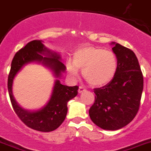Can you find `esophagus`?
Segmentation results:
<instances>
[{"instance_id":"34e87169","label":"esophagus","mask_w":151,"mask_h":151,"mask_svg":"<svg viewBox=\"0 0 151 151\" xmlns=\"http://www.w3.org/2000/svg\"><path fill=\"white\" fill-rule=\"evenodd\" d=\"M86 91V89L85 88L82 87V86H80V87H79V90H78V92H79V93H83V92Z\"/></svg>"}]
</instances>
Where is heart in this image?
<instances>
[{
  "label": "heart",
  "mask_w": 151,
  "mask_h": 151,
  "mask_svg": "<svg viewBox=\"0 0 151 151\" xmlns=\"http://www.w3.org/2000/svg\"><path fill=\"white\" fill-rule=\"evenodd\" d=\"M66 69L72 78L78 75L79 69L85 80L93 86L108 84L117 71V58L112 51L100 47L85 46L76 51L73 61H66Z\"/></svg>",
  "instance_id": "1"
}]
</instances>
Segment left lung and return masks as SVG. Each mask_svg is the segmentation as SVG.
Returning <instances> with one entry per match:
<instances>
[{
    "label": "left lung",
    "instance_id": "8db88e82",
    "mask_svg": "<svg viewBox=\"0 0 151 151\" xmlns=\"http://www.w3.org/2000/svg\"><path fill=\"white\" fill-rule=\"evenodd\" d=\"M111 44L117 58V71L110 83L93 89L95 102L89 109V116L99 128L116 131L129 124L138 112L143 76L133 51L115 42Z\"/></svg>",
    "mask_w": 151,
    "mask_h": 151
}]
</instances>
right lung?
Masks as SVG:
<instances>
[{
	"label": "right lung",
	"mask_w": 151,
	"mask_h": 151,
	"mask_svg": "<svg viewBox=\"0 0 151 151\" xmlns=\"http://www.w3.org/2000/svg\"><path fill=\"white\" fill-rule=\"evenodd\" d=\"M42 64L49 68L56 78L50 99L47 103L37 110H26L16 102L12 93L14 77L26 65ZM59 53L45 46L42 40H32L14 55L8 77V91L13 109L20 120L29 128L42 132L55 131L65 120L68 111L67 103L78 93V86L62 85L60 79L65 71Z\"/></svg>",
	"instance_id": "obj_1"
}]
</instances>
